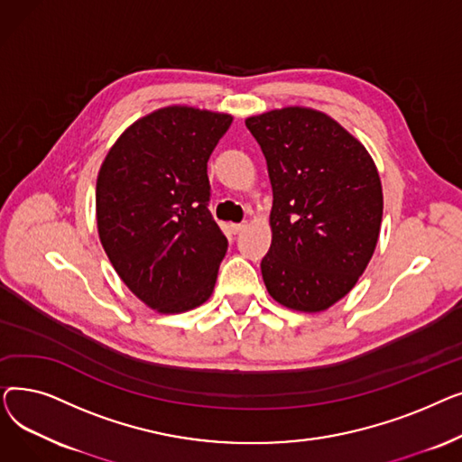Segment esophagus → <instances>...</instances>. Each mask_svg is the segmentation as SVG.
<instances>
[{
  "instance_id": "obj_1",
  "label": "esophagus",
  "mask_w": 462,
  "mask_h": 462,
  "mask_svg": "<svg viewBox=\"0 0 462 462\" xmlns=\"http://www.w3.org/2000/svg\"><path fill=\"white\" fill-rule=\"evenodd\" d=\"M247 228V223H236V225H230V232L232 234H239V232H244Z\"/></svg>"
}]
</instances>
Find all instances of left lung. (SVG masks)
I'll return each mask as SVG.
<instances>
[{"label":"left lung","instance_id":"obj_1","mask_svg":"<svg viewBox=\"0 0 462 462\" xmlns=\"http://www.w3.org/2000/svg\"><path fill=\"white\" fill-rule=\"evenodd\" d=\"M273 189L260 270L281 305L320 312L365 272L382 225V183L357 138L324 112L286 106L245 119Z\"/></svg>","mask_w":462,"mask_h":462}]
</instances>
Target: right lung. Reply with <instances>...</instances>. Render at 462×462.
<instances>
[{
	"label": "right lung",
	"mask_w": 462,
	"mask_h": 462,
	"mask_svg": "<svg viewBox=\"0 0 462 462\" xmlns=\"http://www.w3.org/2000/svg\"><path fill=\"white\" fill-rule=\"evenodd\" d=\"M232 116L166 106L127 127L97 176L103 249L119 279L162 314L208 301L228 241L208 209V161Z\"/></svg>",
	"instance_id": "obj_1"
}]
</instances>
